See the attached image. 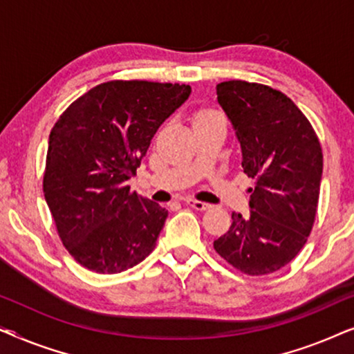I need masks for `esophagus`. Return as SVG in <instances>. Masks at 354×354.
I'll return each instance as SVG.
<instances>
[{
  "label": "esophagus",
  "mask_w": 354,
  "mask_h": 354,
  "mask_svg": "<svg viewBox=\"0 0 354 354\" xmlns=\"http://www.w3.org/2000/svg\"><path fill=\"white\" fill-rule=\"evenodd\" d=\"M185 203H187L188 206L193 207V209H196V211H206V209H209V207H211V205H207V203L193 200V198H187Z\"/></svg>",
  "instance_id": "obj_1"
}]
</instances>
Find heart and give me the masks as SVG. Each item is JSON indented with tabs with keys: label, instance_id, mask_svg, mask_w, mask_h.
<instances>
[{
	"label": "heart",
	"instance_id": "b5f03b06",
	"mask_svg": "<svg viewBox=\"0 0 354 354\" xmlns=\"http://www.w3.org/2000/svg\"><path fill=\"white\" fill-rule=\"evenodd\" d=\"M219 118H221V114H217L216 111H212V109H200V111H196L195 115H193V124L206 122V120L219 119Z\"/></svg>",
	"mask_w": 354,
	"mask_h": 354
}]
</instances>
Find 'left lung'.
I'll return each instance as SVG.
<instances>
[{
  "instance_id": "obj_1",
  "label": "left lung",
  "mask_w": 354,
  "mask_h": 354,
  "mask_svg": "<svg viewBox=\"0 0 354 354\" xmlns=\"http://www.w3.org/2000/svg\"><path fill=\"white\" fill-rule=\"evenodd\" d=\"M217 101L235 129L248 188L250 216L232 212L214 250L232 268L266 275L287 266L316 219L322 148L298 106L282 91L245 80L221 82Z\"/></svg>"
}]
</instances>
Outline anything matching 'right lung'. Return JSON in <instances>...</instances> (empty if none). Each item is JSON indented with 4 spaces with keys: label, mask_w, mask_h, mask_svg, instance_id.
<instances>
[{
    "label": "right lung",
    "mask_w": 354,
    "mask_h": 354,
    "mask_svg": "<svg viewBox=\"0 0 354 354\" xmlns=\"http://www.w3.org/2000/svg\"><path fill=\"white\" fill-rule=\"evenodd\" d=\"M190 85L111 80L75 100L51 129L43 193L62 245L84 268L119 274L154 250L167 211L129 178Z\"/></svg>",
    "instance_id": "right-lung-1"
}]
</instances>
